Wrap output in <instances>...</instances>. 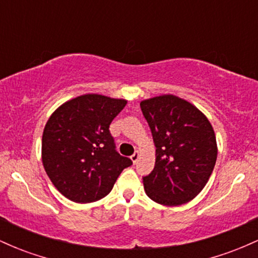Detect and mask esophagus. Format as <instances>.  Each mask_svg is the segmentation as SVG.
Listing matches in <instances>:
<instances>
[{"mask_svg":"<svg viewBox=\"0 0 258 258\" xmlns=\"http://www.w3.org/2000/svg\"><path fill=\"white\" fill-rule=\"evenodd\" d=\"M139 155H141V153H139V152H136V153L133 154V155L131 156V160H132V162H133V164H136V162L138 161V159H139Z\"/></svg>","mask_w":258,"mask_h":258,"instance_id":"esophagus-1","label":"esophagus"}]
</instances>
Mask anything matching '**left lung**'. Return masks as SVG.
Segmentation results:
<instances>
[{
  "label": "left lung",
  "mask_w": 258,
  "mask_h": 258,
  "mask_svg": "<svg viewBox=\"0 0 258 258\" xmlns=\"http://www.w3.org/2000/svg\"><path fill=\"white\" fill-rule=\"evenodd\" d=\"M141 109L156 148L144 190L165 206L189 203L206 185L217 160L212 125L197 106L173 94L142 100Z\"/></svg>",
  "instance_id": "obj_1"
}]
</instances>
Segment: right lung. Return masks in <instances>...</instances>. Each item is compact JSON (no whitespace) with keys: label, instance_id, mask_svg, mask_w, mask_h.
Listing matches in <instances>:
<instances>
[{"label":"right lung","instance_id":"obj_1","mask_svg":"<svg viewBox=\"0 0 258 258\" xmlns=\"http://www.w3.org/2000/svg\"><path fill=\"white\" fill-rule=\"evenodd\" d=\"M126 99L88 93L65 102L42 135V164L55 188L74 203L100 200L132 161L115 149L109 126Z\"/></svg>","mask_w":258,"mask_h":258}]
</instances>
